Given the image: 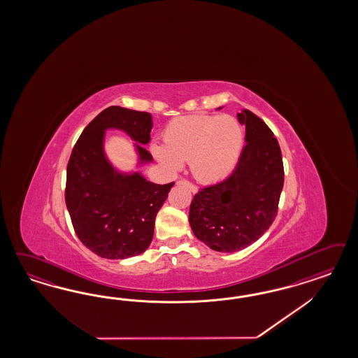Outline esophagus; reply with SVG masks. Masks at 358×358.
Here are the masks:
<instances>
[{"instance_id":"esophagus-1","label":"esophagus","mask_w":358,"mask_h":358,"mask_svg":"<svg viewBox=\"0 0 358 358\" xmlns=\"http://www.w3.org/2000/svg\"><path fill=\"white\" fill-rule=\"evenodd\" d=\"M177 185H184V186H186L193 194H195L196 192H198V189L195 187L194 185L190 184L189 181H185V180H181V181H177Z\"/></svg>"}]
</instances>
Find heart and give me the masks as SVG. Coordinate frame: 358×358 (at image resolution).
<instances>
[{"instance_id":"b5f03b06","label":"heart","mask_w":358,"mask_h":358,"mask_svg":"<svg viewBox=\"0 0 358 358\" xmlns=\"http://www.w3.org/2000/svg\"><path fill=\"white\" fill-rule=\"evenodd\" d=\"M244 145V134L231 115H194L172 120L164 131V145L153 143L151 153L176 173L189 162L201 184H217L234 172Z\"/></svg>"}]
</instances>
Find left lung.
<instances>
[{
    "label": "left lung",
    "mask_w": 358,
    "mask_h": 358,
    "mask_svg": "<svg viewBox=\"0 0 358 358\" xmlns=\"http://www.w3.org/2000/svg\"><path fill=\"white\" fill-rule=\"evenodd\" d=\"M238 120L245 126L247 144L235 171L201 189L189 211L195 238L223 253L244 250L264 235L277 215L283 187L281 148L271 129L247 108Z\"/></svg>",
    "instance_id": "1"
}]
</instances>
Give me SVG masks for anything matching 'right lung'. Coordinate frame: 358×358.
<instances>
[{
  "label": "right lung",
  "mask_w": 358,
  "mask_h": 358,
  "mask_svg": "<svg viewBox=\"0 0 358 358\" xmlns=\"http://www.w3.org/2000/svg\"><path fill=\"white\" fill-rule=\"evenodd\" d=\"M152 115L110 106L80 135L66 166L65 203L81 243L97 256L123 260L147 250L155 219L174 182L153 184L139 172H122L105 153L108 130L135 141L138 166L153 162L143 145L151 141Z\"/></svg>",
  "instance_id": "obj_1"
}]
</instances>
